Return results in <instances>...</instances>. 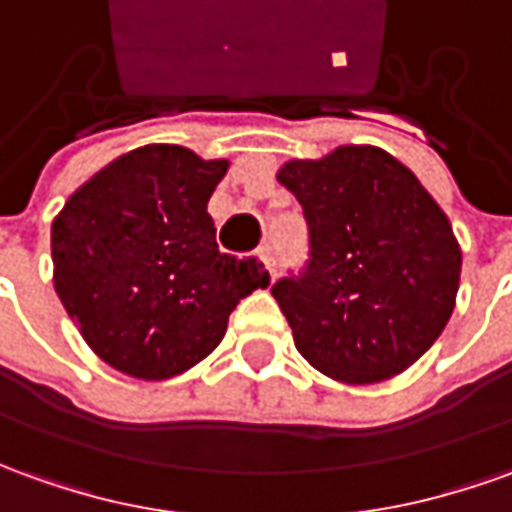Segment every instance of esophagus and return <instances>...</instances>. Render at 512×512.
Instances as JSON below:
<instances>
[{
  "label": "esophagus",
  "mask_w": 512,
  "mask_h": 512,
  "mask_svg": "<svg viewBox=\"0 0 512 512\" xmlns=\"http://www.w3.org/2000/svg\"><path fill=\"white\" fill-rule=\"evenodd\" d=\"M259 259H262L264 267H267V273L276 278V256H273V250H270V245H264V248H259Z\"/></svg>",
  "instance_id": "1"
}]
</instances>
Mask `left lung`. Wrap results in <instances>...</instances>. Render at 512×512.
Returning <instances> with one entry per match:
<instances>
[{
  "instance_id": "8db88e82",
  "label": "left lung",
  "mask_w": 512,
  "mask_h": 512,
  "mask_svg": "<svg viewBox=\"0 0 512 512\" xmlns=\"http://www.w3.org/2000/svg\"><path fill=\"white\" fill-rule=\"evenodd\" d=\"M303 206L312 259L273 298L301 357L343 384H376L415 365L446 329L463 250L446 211L398 158L340 144L276 172Z\"/></svg>"
}]
</instances>
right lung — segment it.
Returning <instances> with one entry per match:
<instances>
[{
  "label": "right lung",
  "mask_w": 512,
  "mask_h": 512,
  "mask_svg": "<svg viewBox=\"0 0 512 512\" xmlns=\"http://www.w3.org/2000/svg\"><path fill=\"white\" fill-rule=\"evenodd\" d=\"M228 158L144 144L77 186L52 220V284L97 357L164 382L220 345L270 273L217 248L209 197Z\"/></svg>",
  "instance_id": "right-lung-1"
}]
</instances>
